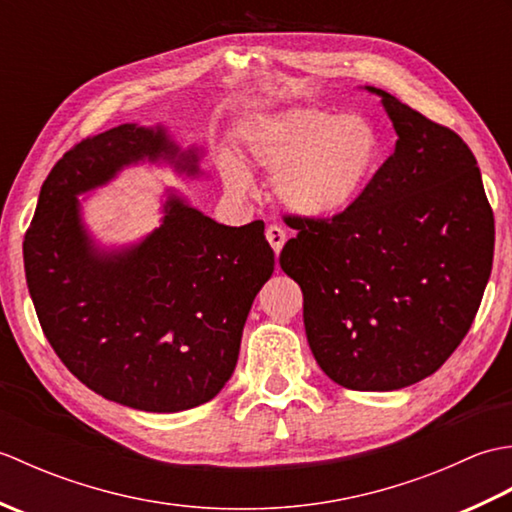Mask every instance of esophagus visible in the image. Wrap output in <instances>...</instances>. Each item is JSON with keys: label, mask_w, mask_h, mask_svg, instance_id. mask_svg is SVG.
Segmentation results:
<instances>
[{"label": "esophagus", "mask_w": 512, "mask_h": 512, "mask_svg": "<svg viewBox=\"0 0 512 512\" xmlns=\"http://www.w3.org/2000/svg\"><path fill=\"white\" fill-rule=\"evenodd\" d=\"M266 239H268V244L273 246L275 255H279V250L284 248V244H286V231L281 226H277V224H270L266 228Z\"/></svg>", "instance_id": "34e87169"}]
</instances>
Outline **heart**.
Segmentation results:
<instances>
[{
  "label": "heart",
  "mask_w": 512,
  "mask_h": 512,
  "mask_svg": "<svg viewBox=\"0 0 512 512\" xmlns=\"http://www.w3.org/2000/svg\"><path fill=\"white\" fill-rule=\"evenodd\" d=\"M246 145L259 167L273 173L281 204L306 217L345 211L380 158V136L367 118L336 116L321 107H286L255 116L246 127ZM224 180L235 193L248 191V173L228 158Z\"/></svg>",
  "instance_id": "b5f03b06"
}]
</instances>
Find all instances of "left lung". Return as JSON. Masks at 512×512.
Returning a JSON list of instances; mask_svg holds the SVG:
<instances>
[{
	"instance_id": "left-lung-1",
	"label": "left lung",
	"mask_w": 512,
	"mask_h": 512,
	"mask_svg": "<svg viewBox=\"0 0 512 512\" xmlns=\"http://www.w3.org/2000/svg\"><path fill=\"white\" fill-rule=\"evenodd\" d=\"M380 96L396 149L332 217L286 215L279 255L303 292L319 367L356 391L431 376L469 332L493 268L495 217L477 160L453 129Z\"/></svg>"
}]
</instances>
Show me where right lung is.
Listing matches in <instances>:
<instances>
[{"label":"right lung","instance_id":"obj_1","mask_svg":"<svg viewBox=\"0 0 512 512\" xmlns=\"http://www.w3.org/2000/svg\"><path fill=\"white\" fill-rule=\"evenodd\" d=\"M145 158L200 173L195 149L180 151L162 127L118 125L65 151L41 187L24 268L43 334L85 387L125 407L173 413L209 402L231 378L275 253L262 220L217 224L178 195L140 244L96 248L76 195Z\"/></svg>","mask_w":512,"mask_h":512}]
</instances>
